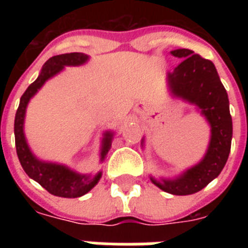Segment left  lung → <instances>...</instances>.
I'll use <instances>...</instances> for the list:
<instances>
[{
	"label": "left lung",
	"mask_w": 248,
	"mask_h": 248,
	"mask_svg": "<svg viewBox=\"0 0 248 248\" xmlns=\"http://www.w3.org/2000/svg\"><path fill=\"white\" fill-rule=\"evenodd\" d=\"M171 55L181 59L172 72L167 73L171 96L193 104L210 124V143L203 158L173 179H155V186L173 196H188L200 192L219 176L231 153L233 124L227 90L220 81L211 60L203 59L188 48L172 50ZM145 139H141L144 147Z\"/></svg>",
	"instance_id": "1"
}]
</instances>
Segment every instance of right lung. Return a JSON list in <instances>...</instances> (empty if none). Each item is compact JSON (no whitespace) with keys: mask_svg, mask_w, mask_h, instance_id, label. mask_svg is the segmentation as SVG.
<instances>
[{"mask_svg":"<svg viewBox=\"0 0 248 248\" xmlns=\"http://www.w3.org/2000/svg\"><path fill=\"white\" fill-rule=\"evenodd\" d=\"M90 59L89 55L83 52H69L62 55L52 56L44 64L40 75L32 85L25 90L23 96L20 97L19 108L15 114L14 122V134H15V145H16L17 158L20 161L27 175L34 181H37L41 186H44L48 193L54 196L64 197V198H77L89 193L95 185L99 183L101 177V171L95 175L91 173H78L75 170L69 169L68 166L56 162H47L37 158L31 151L24 134V121L25 112L29 101L38 90L54 76L59 75L65 67H78L87 63ZM114 132L105 131L104 138L101 140L100 148V162H104L105 155L112 147V140Z\"/></svg>","mask_w":248,"mask_h":248,"instance_id":"add662e5","label":"right lung"}]
</instances>
